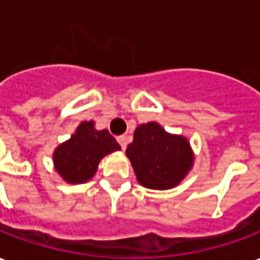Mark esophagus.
Masks as SVG:
<instances>
[{
    "label": "esophagus",
    "mask_w": 260,
    "mask_h": 260,
    "mask_svg": "<svg viewBox=\"0 0 260 260\" xmlns=\"http://www.w3.org/2000/svg\"><path fill=\"white\" fill-rule=\"evenodd\" d=\"M117 140H118V143H120L121 149L125 150L126 149V145H128V136L126 135H121L117 138Z\"/></svg>",
    "instance_id": "1"
}]
</instances>
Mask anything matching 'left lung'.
<instances>
[{"label":"left lung","instance_id":"8db88e82","mask_svg":"<svg viewBox=\"0 0 260 260\" xmlns=\"http://www.w3.org/2000/svg\"><path fill=\"white\" fill-rule=\"evenodd\" d=\"M125 154L138 182L153 190L176 187L194 165V151L187 138L169 134L155 121L136 128Z\"/></svg>","mask_w":260,"mask_h":260}]
</instances>
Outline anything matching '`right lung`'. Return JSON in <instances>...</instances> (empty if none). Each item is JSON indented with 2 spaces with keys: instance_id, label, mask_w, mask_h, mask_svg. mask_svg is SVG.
Segmentation results:
<instances>
[{
  "instance_id": "right-lung-1",
  "label": "right lung",
  "mask_w": 260,
  "mask_h": 260,
  "mask_svg": "<svg viewBox=\"0 0 260 260\" xmlns=\"http://www.w3.org/2000/svg\"><path fill=\"white\" fill-rule=\"evenodd\" d=\"M118 150L121 146L109 131H98L93 121H82L70 139L55 149L53 168L66 183H86L95 176L101 159Z\"/></svg>"
}]
</instances>
